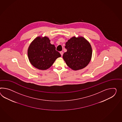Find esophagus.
Instances as JSON below:
<instances>
[{"label": "esophagus", "instance_id": "esophagus-1", "mask_svg": "<svg viewBox=\"0 0 122 122\" xmlns=\"http://www.w3.org/2000/svg\"><path fill=\"white\" fill-rule=\"evenodd\" d=\"M60 54H61V56H62L63 54V52L62 51L60 52Z\"/></svg>", "mask_w": 122, "mask_h": 122}]
</instances>
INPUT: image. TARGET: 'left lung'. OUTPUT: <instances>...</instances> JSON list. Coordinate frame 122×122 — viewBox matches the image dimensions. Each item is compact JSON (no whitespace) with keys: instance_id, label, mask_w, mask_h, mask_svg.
Segmentation results:
<instances>
[{"instance_id":"obj_1","label":"left lung","mask_w":122,"mask_h":122,"mask_svg":"<svg viewBox=\"0 0 122 122\" xmlns=\"http://www.w3.org/2000/svg\"><path fill=\"white\" fill-rule=\"evenodd\" d=\"M67 52L63 58L66 65L73 70L84 69L88 65L92 56V48L90 43L82 36H73L66 42Z\"/></svg>"}]
</instances>
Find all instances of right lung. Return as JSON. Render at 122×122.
Returning <instances> with one entry per match:
<instances>
[{"mask_svg": "<svg viewBox=\"0 0 122 122\" xmlns=\"http://www.w3.org/2000/svg\"><path fill=\"white\" fill-rule=\"evenodd\" d=\"M28 59L32 66L44 70L49 69L56 60L61 56L48 37L38 36L32 41L27 50Z\"/></svg>", "mask_w": 122, "mask_h": 122, "instance_id": "obj_1", "label": "right lung"}]
</instances>
